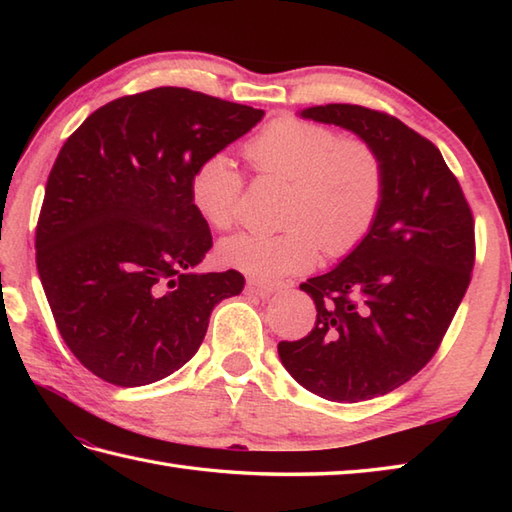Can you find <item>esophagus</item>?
I'll list each match as a JSON object with an SVG mask.
<instances>
[{"mask_svg":"<svg viewBox=\"0 0 512 512\" xmlns=\"http://www.w3.org/2000/svg\"><path fill=\"white\" fill-rule=\"evenodd\" d=\"M250 286H253V290L257 292V295H262V297H270V295H275V292H279V290L290 288L288 281H250Z\"/></svg>","mask_w":512,"mask_h":512,"instance_id":"34e87169","label":"esophagus"}]
</instances>
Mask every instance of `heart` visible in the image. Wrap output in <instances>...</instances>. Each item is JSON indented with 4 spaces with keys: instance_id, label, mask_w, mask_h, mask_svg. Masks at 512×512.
Returning a JSON list of instances; mask_svg holds the SVG:
<instances>
[{
    "instance_id": "obj_1",
    "label": "heart",
    "mask_w": 512,
    "mask_h": 512,
    "mask_svg": "<svg viewBox=\"0 0 512 512\" xmlns=\"http://www.w3.org/2000/svg\"><path fill=\"white\" fill-rule=\"evenodd\" d=\"M257 173L288 182L279 233L226 237L217 257L228 268L257 279L308 270L321 255L343 257L361 246L385 200V162L363 138H341L334 129L281 116L246 147ZM191 202L213 228L231 226L242 198V176L222 154L204 158L189 182Z\"/></svg>"
}]
</instances>
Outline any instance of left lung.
Listing matches in <instances>:
<instances>
[{
  "label": "left lung",
  "mask_w": 512,
  "mask_h": 512,
  "mask_svg": "<svg viewBox=\"0 0 512 512\" xmlns=\"http://www.w3.org/2000/svg\"><path fill=\"white\" fill-rule=\"evenodd\" d=\"M374 145L385 200L372 231L330 273L299 288L317 323L281 341L290 376L332 402H361L405 385L431 361L471 281L475 224L440 149L385 112L330 103L301 112Z\"/></svg>",
  "instance_id": "8db88e82"
}]
</instances>
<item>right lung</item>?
<instances>
[{
  "label": "right lung",
  "mask_w": 512,
  "mask_h": 512,
  "mask_svg": "<svg viewBox=\"0 0 512 512\" xmlns=\"http://www.w3.org/2000/svg\"><path fill=\"white\" fill-rule=\"evenodd\" d=\"M264 110L187 88L99 107L65 140L37 222V270L83 367L118 387L156 383L198 352L209 317L244 288L193 273L213 246L189 182Z\"/></svg>",
  "instance_id": "right-lung-1"
}]
</instances>
